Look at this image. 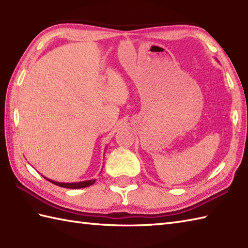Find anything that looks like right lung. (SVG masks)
<instances>
[{"label": "right lung", "instance_id": "obj_1", "mask_svg": "<svg viewBox=\"0 0 248 248\" xmlns=\"http://www.w3.org/2000/svg\"><path fill=\"white\" fill-rule=\"evenodd\" d=\"M45 179L46 180L50 181L51 183L55 184V186H59L62 187H66V188H83V187H87L89 186H92V184L94 183L96 181V179H92V180H86V181H80V182H57L54 180H51V179H48L46 177L44 176Z\"/></svg>", "mask_w": 248, "mask_h": 248}]
</instances>
